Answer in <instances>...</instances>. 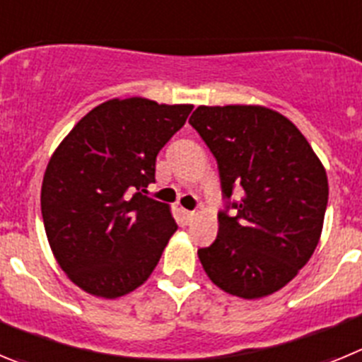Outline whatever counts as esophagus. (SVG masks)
<instances>
[{
  "label": "esophagus",
  "instance_id": "34e87169",
  "mask_svg": "<svg viewBox=\"0 0 362 362\" xmlns=\"http://www.w3.org/2000/svg\"><path fill=\"white\" fill-rule=\"evenodd\" d=\"M181 216H183L185 223H187V225H190L192 219H194V217H196V212H192V210H185V209H181Z\"/></svg>",
  "mask_w": 362,
  "mask_h": 362
}]
</instances>
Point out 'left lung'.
I'll use <instances>...</instances> for the list:
<instances>
[{
  "mask_svg": "<svg viewBox=\"0 0 362 362\" xmlns=\"http://www.w3.org/2000/svg\"><path fill=\"white\" fill-rule=\"evenodd\" d=\"M188 123L214 153L223 197L241 187L235 214L197 255L226 293L261 299L288 284L312 257L328 204L326 170L306 137L279 112L259 105L201 107Z\"/></svg>",
  "mask_w": 362,
  "mask_h": 362,
  "instance_id": "1",
  "label": "left lung"
}]
</instances>
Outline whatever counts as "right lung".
I'll list each match as a JSON object with an SVG mask.
<instances>
[{
	"label": "right lung",
	"mask_w": 362,
	"mask_h": 362,
	"mask_svg": "<svg viewBox=\"0 0 362 362\" xmlns=\"http://www.w3.org/2000/svg\"><path fill=\"white\" fill-rule=\"evenodd\" d=\"M145 98L92 108L52 153L41 214L57 264L86 293L116 299L141 286L177 230L170 206L145 196L156 159L192 112Z\"/></svg>",
	"instance_id": "obj_1"
}]
</instances>
